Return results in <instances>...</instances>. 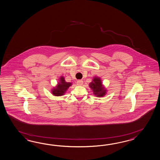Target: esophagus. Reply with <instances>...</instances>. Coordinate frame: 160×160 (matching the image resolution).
Listing matches in <instances>:
<instances>
[{"label":"esophagus","instance_id":"1","mask_svg":"<svg viewBox=\"0 0 160 160\" xmlns=\"http://www.w3.org/2000/svg\"><path fill=\"white\" fill-rule=\"evenodd\" d=\"M83 82L82 81V80H78L77 81V85L78 86H82L83 85Z\"/></svg>","mask_w":160,"mask_h":160}]
</instances>
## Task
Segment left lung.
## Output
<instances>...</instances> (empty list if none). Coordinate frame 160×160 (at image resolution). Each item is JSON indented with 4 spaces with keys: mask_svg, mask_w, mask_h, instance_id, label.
Returning a JSON list of instances; mask_svg holds the SVG:
<instances>
[{
    "mask_svg": "<svg viewBox=\"0 0 160 160\" xmlns=\"http://www.w3.org/2000/svg\"><path fill=\"white\" fill-rule=\"evenodd\" d=\"M89 86L96 97H103L107 92L106 88L102 85L101 79L98 77H94L92 81L89 84Z\"/></svg>",
    "mask_w": 160,
    "mask_h": 160,
    "instance_id": "obj_1",
    "label": "left lung"
}]
</instances>
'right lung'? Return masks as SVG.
Returning a JSON list of instances; mask_svg holds the SVG:
<instances>
[{
	"mask_svg": "<svg viewBox=\"0 0 160 160\" xmlns=\"http://www.w3.org/2000/svg\"><path fill=\"white\" fill-rule=\"evenodd\" d=\"M58 85L52 89V93L55 96H62L65 94L70 86L72 85V82H67L65 78L62 76L58 79Z\"/></svg>",
	"mask_w": 160,
	"mask_h": 160,
	"instance_id": "add662e5",
	"label": "right lung"
}]
</instances>
